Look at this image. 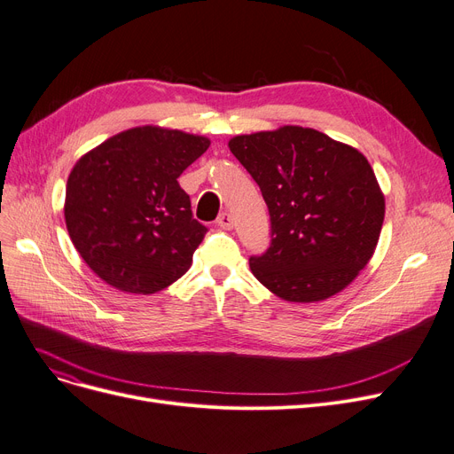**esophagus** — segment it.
<instances>
[{"label": "esophagus", "mask_w": 454, "mask_h": 454, "mask_svg": "<svg viewBox=\"0 0 454 454\" xmlns=\"http://www.w3.org/2000/svg\"><path fill=\"white\" fill-rule=\"evenodd\" d=\"M216 224H219L224 230H231L233 228V216L224 211V213L219 215V219H216Z\"/></svg>", "instance_id": "34e87169"}]
</instances>
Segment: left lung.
I'll list each match as a JSON object with an SVG mask.
<instances>
[{
	"instance_id": "1",
	"label": "left lung",
	"mask_w": 454,
	"mask_h": 454,
	"mask_svg": "<svg viewBox=\"0 0 454 454\" xmlns=\"http://www.w3.org/2000/svg\"><path fill=\"white\" fill-rule=\"evenodd\" d=\"M230 152L260 185L272 241L250 270L286 302H321L356 280L379 245L384 192L367 157L313 128L235 135Z\"/></svg>"
}]
</instances>
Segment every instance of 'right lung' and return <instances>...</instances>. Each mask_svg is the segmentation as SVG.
Segmentation results:
<instances>
[{"label": "right lung", "instance_id": "1", "mask_svg": "<svg viewBox=\"0 0 454 454\" xmlns=\"http://www.w3.org/2000/svg\"><path fill=\"white\" fill-rule=\"evenodd\" d=\"M209 145L204 135L146 124L109 137L75 161L65 223L98 278L152 294L189 270L206 226L192 219L178 178Z\"/></svg>", "mask_w": 454, "mask_h": 454}]
</instances>
